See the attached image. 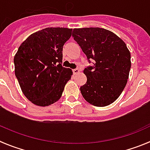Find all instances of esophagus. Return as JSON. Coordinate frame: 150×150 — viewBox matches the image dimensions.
Masks as SVG:
<instances>
[{
  "label": "esophagus",
  "mask_w": 150,
  "mask_h": 150,
  "mask_svg": "<svg viewBox=\"0 0 150 150\" xmlns=\"http://www.w3.org/2000/svg\"><path fill=\"white\" fill-rule=\"evenodd\" d=\"M79 72H80V70H79V69H77V68H76V69H74V70H73V73H74V74H79Z\"/></svg>",
  "instance_id": "esophagus-1"
}]
</instances>
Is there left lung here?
I'll return each instance as SVG.
<instances>
[{"instance_id":"left-lung-1","label":"left lung","mask_w":150,"mask_h":150,"mask_svg":"<svg viewBox=\"0 0 150 150\" xmlns=\"http://www.w3.org/2000/svg\"><path fill=\"white\" fill-rule=\"evenodd\" d=\"M72 37L89 64L93 63L83 70L87 80L80 86L82 96L93 106L111 104L121 94L128 80L131 56L127 45L114 33L103 28L74 29Z\"/></svg>"}]
</instances>
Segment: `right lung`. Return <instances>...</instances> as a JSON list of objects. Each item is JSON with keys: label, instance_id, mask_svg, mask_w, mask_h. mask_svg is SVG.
<instances>
[{"label": "right lung", "instance_id": "right-lung-1", "mask_svg": "<svg viewBox=\"0 0 150 150\" xmlns=\"http://www.w3.org/2000/svg\"><path fill=\"white\" fill-rule=\"evenodd\" d=\"M71 33L69 28H45L32 33L18 48L15 76L24 96L35 105L57 102L70 80L73 72L62 66V51Z\"/></svg>", "mask_w": 150, "mask_h": 150}]
</instances>
